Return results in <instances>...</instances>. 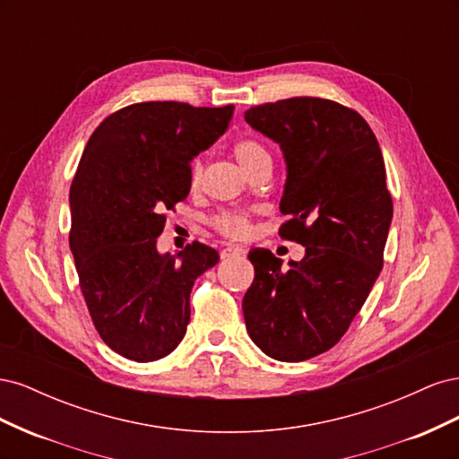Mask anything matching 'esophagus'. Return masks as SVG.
Wrapping results in <instances>:
<instances>
[{
	"label": "esophagus",
	"mask_w": 459,
	"mask_h": 459,
	"mask_svg": "<svg viewBox=\"0 0 459 459\" xmlns=\"http://www.w3.org/2000/svg\"><path fill=\"white\" fill-rule=\"evenodd\" d=\"M221 258H231V256H241L245 255L243 247H235V245H228L226 248H221Z\"/></svg>",
	"instance_id": "obj_1"
}]
</instances>
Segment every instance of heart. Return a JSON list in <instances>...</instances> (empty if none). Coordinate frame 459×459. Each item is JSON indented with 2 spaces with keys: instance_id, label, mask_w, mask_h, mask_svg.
Listing matches in <instances>:
<instances>
[{
  "instance_id": "1",
  "label": "heart",
  "mask_w": 459,
  "mask_h": 459,
  "mask_svg": "<svg viewBox=\"0 0 459 459\" xmlns=\"http://www.w3.org/2000/svg\"><path fill=\"white\" fill-rule=\"evenodd\" d=\"M233 155L241 164V169L247 172L258 160L266 159L268 152L256 140H251V137H243V140L235 142ZM201 176H203V164L199 160H195L191 164V176H189L191 187H197L201 184ZM212 226L221 235H226V238H231V239H243V238H247L248 231H251V221H248V218L245 214L230 212V211L216 214L212 218Z\"/></svg>"
}]
</instances>
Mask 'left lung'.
<instances>
[{"instance_id":"1","label":"left lung","mask_w":459,"mask_h":459,"mask_svg":"<svg viewBox=\"0 0 459 459\" xmlns=\"http://www.w3.org/2000/svg\"><path fill=\"white\" fill-rule=\"evenodd\" d=\"M245 120L283 151L280 235L307 247L287 270L266 248L248 253L245 325L264 354L302 362L341 341L383 268L393 197L381 147L362 115L322 97L256 105Z\"/></svg>"}]
</instances>
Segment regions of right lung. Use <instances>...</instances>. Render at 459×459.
<instances>
[{"label": "right lung", "mask_w": 459, "mask_h": 459, "mask_svg": "<svg viewBox=\"0 0 459 459\" xmlns=\"http://www.w3.org/2000/svg\"><path fill=\"white\" fill-rule=\"evenodd\" d=\"M233 105L147 101L91 134L71 186L68 241L91 322L108 349L155 362L182 342L197 277L220 260L199 241L160 255L166 216L191 189V160L230 126Z\"/></svg>", "instance_id": "add662e5"}]
</instances>
